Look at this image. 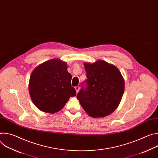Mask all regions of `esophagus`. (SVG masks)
<instances>
[{
	"mask_svg": "<svg viewBox=\"0 0 158 158\" xmlns=\"http://www.w3.org/2000/svg\"><path fill=\"white\" fill-rule=\"evenodd\" d=\"M75 89H76V93H77L79 92V89H80V87L79 85H77V86L75 87Z\"/></svg>",
	"mask_w": 158,
	"mask_h": 158,
	"instance_id": "esophagus-1",
	"label": "esophagus"
}]
</instances>
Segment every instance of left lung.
<instances>
[{
    "mask_svg": "<svg viewBox=\"0 0 158 158\" xmlns=\"http://www.w3.org/2000/svg\"><path fill=\"white\" fill-rule=\"evenodd\" d=\"M87 79L77 99L87 113L103 118L118 107L124 91V81L117 67L104 60L84 63Z\"/></svg>",
    "mask_w": 158,
    "mask_h": 158,
    "instance_id": "left-lung-1",
    "label": "left lung"
}]
</instances>
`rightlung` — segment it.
I'll use <instances>...</instances> for the list:
<instances>
[{
	"instance_id": "1",
	"label": "right lung",
	"mask_w": 158,
	"mask_h": 158,
	"mask_svg": "<svg viewBox=\"0 0 158 158\" xmlns=\"http://www.w3.org/2000/svg\"><path fill=\"white\" fill-rule=\"evenodd\" d=\"M67 64L57 59L45 62L32 73L29 93L35 106L42 111L55 113L62 109L71 97L76 96L71 86L72 76Z\"/></svg>"
}]
</instances>
